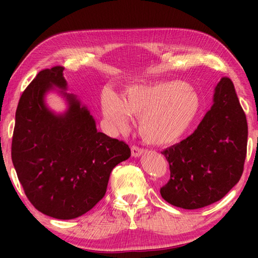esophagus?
<instances>
[{"instance_id": "esophagus-1", "label": "esophagus", "mask_w": 258, "mask_h": 258, "mask_svg": "<svg viewBox=\"0 0 258 258\" xmlns=\"http://www.w3.org/2000/svg\"><path fill=\"white\" fill-rule=\"evenodd\" d=\"M131 152H132V157H134V158H137V157L141 156L143 152H145V150L141 149V148H139V147L133 146L132 148H131Z\"/></svg>"}]
</instances>
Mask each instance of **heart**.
Wrapping results in <instances>:
<instances>
[{"mask_svg":"<svg viewBox=\"0 0 258 258\" xmlns=\"http://www.w3.org/2000/svg\"><path fill=\"white\" fill-rule=\"evenodd\" d=\"M199 107L195 87L177 81L130 86L123 99L111 92H104L101 97L102 113L113 128L125 130L131 116L140 117V133L146 141L157 145L184 134Z\"/></svg>","mask_w":258,"mask_h":258,"instance_id":"1","label":"heart"}]
</instances>
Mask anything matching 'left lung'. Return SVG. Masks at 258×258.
Here are the masks:
<instances>
[{"label": "left lung", "instance_id": "left-lung-1", "mask_svg": "<svg viewBox=\"0 0 258 258\" xmlns=\"http://www.w3.org/2000/svg\"><path fill=\"white\" fill-rule=\"evenodd\" d=\"M246 115L230 78L223 77L213 104L190 137L164 150L171 178L160 195L173 206L198 209L218 202L239 182L247 152Z\"/></svg>", "mask_w": 258, "mask_h": 258}]
</instances>
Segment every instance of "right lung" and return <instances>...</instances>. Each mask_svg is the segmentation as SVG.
<instances>
[{
  "label": "right lung",
  "mask_w": 258,
  "mask_h": 258,
  "mask_svg": "<svg viewBox=\"0 0 258 258\" xmlns=\"http://www.w3.org/2000/svg\"><path fill=\"white\" fill-rule=\"evenodd\" d=\"M63 71L61 66L44 69L24 91L11 157L33 206L47 216L73 220L103 198L111 171L130 158L131 150L99 132L89 108L67 92ZM50 92L67 101L66 111L55 113L47 106Z\"/></svg>",
  "instance_id": "right-lung-1"
}]
</instances>
